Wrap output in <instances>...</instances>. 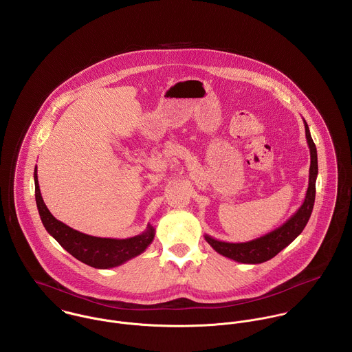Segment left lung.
<instances>
[{
    "mask_svg": "<svg viewBox=\"0 0 352 352\" xmlns=\"http://www.w3.org/2000/svg\"><path fill=\"white\" fill-rule=\"evenodd\" d=\"M303 124H305L307 146L310 151V168H309V186H307L306 197L303 199L301 207L283 225H280L275 230L247 243H226V241L217 240L208 234H204L206 241L211 245L214 251L239 263L258 264L276 256L279 252L285 250L301 234L313 211L314 198H316V179L318 175L317 149L311 140L309 126L305 120H303Z\"/></svg>",
    "mask_w": 352,
    "mask_h": 352,
    "instance_id": "left-lung-1",
    "label": "left lung"
}]
</instances>
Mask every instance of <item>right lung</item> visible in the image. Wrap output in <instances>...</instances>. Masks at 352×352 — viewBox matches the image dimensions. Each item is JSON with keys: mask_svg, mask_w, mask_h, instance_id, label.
Listing matches in <instances>:
<instances>
[{"mask_svg": "<svg viewBox=\"0 0 352 352\" xmlns=\"http://www.w3.org/2000/svg\"><path fill=\"white\" fill-rule=\"evenodd\" d=\"M34 180H35V199L39 210L41 219L43 226L49 232L62 248H65L72 256L77 260L94 267V268H113L122 265L123 263L134 258L135 256L146 251V248L154 240L155 230L151 223L148 225L146 230L138 236L130 239H102L95 237L89 234H84L78 230L72 229L70 226L65 225L63 222L58 221L52 214L47 206L45 204L39 182H38V168L35 166L34 170Z\"/></svg>", "mask_w": 352, "mask_h": 352, "instance_id": "1", "label": "right lung"}]
</instances>
